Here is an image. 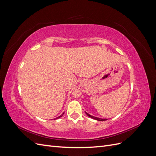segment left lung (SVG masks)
<instances>
[{
	"instance_id": "1",
	"label": "left lung",
	"mask_w": 156,
	"mask_h": 156,
	"mask_svg": "<svg viewBox=\"0 0 156 156\" xmlns=\"http://www.w3.org/2000/svg\"><path fill=\"white\" fill-rule=\"evenodd\" d=\"M86 112V114H87V116H88L89 117H90V118H92V119H95L96 120H98V121H105V120H107V119H101V118H98V117H96V116H92V115H90V114H88V113H87V112Z\"/></svg>"
}]
</instances>
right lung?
<instances>
[{
  "instance_id": "obj_1",
  "label": "right lung",
  "mask_w": 156,
  "mask_h": 156,
  "mask_svg": "<svg viewBox=\"0 0 156 156\" xmlns=\"http://www.w3.org/2000/svg\"><path fill=\"white\" fill-rule=\"evenodd\" d=\"M64 112H63V113H62V115H61L60 116H58V117H56V119H54V120H55V119H59V118H60V117H62V116H63V115H64Z\"/></svg>"
}]
</instances>
